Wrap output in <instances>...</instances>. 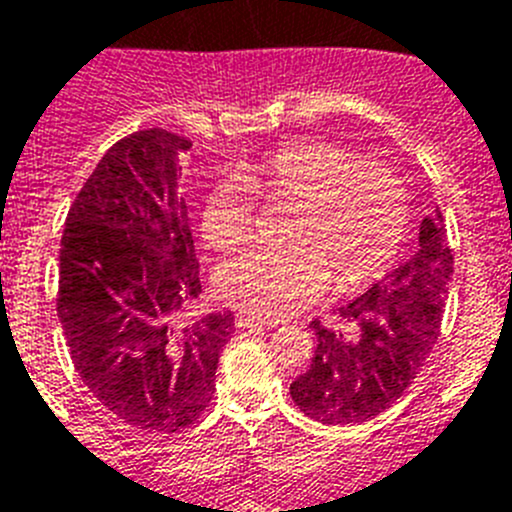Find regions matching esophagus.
I'll list each match as a JSON object with an SVG mask.
<instances>
[{"label":"esophagus","instance_id":"1","mask_svg":"<svg viewBox=\"0 0 512 512\" xmlns=\"http://www.w3.org/2000/svg\"><path fill=\"white\" fill-rule=\"evenodd\" d=\"M235 325H238V328H253V325H269V328H274L277 323L256 318V315H251V312H238V315H235Z\"/></svg>","mask_w":512,"mask_h":512}]
</instances>
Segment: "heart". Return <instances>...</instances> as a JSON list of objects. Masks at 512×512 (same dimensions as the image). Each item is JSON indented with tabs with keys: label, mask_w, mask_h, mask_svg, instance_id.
<instances>
[{
	"label": "heart",
	"mask_w": 512,
	"mask_h": 512,
	"mask_svg": "<svg viewBox=\"0 0 512 512\" xmlns=\"http://www.w3.org/2000/svg\"><path fill=\"white\" fill-rule=\"evenodd\" d=\"M295 205L289 248H251L217 271V292L256 318H287L328 289L372 282L397 259L408 228V192L379 161H354L338 146L297 140L269 156L238 164L212 184L200 225L207 246H241L253 207Z\"/></svg>",
	"instance_id": "heart-1"
}]
</instances>
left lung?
Segmentation results:
<instances>
[{
  "instance_id": "obj_1",
  "label": "left lung",
  "mask_w": 512,
  "mask_h": 512,
  "mask_svg": "<svg viewBox=\"0 0 512 512\" xmlns=\"http://www.w3.org/2000/svg\"><path fill=\"white\" fill-rule=\"evenodd\" d=\"M454 256L441 210L425 215L418 251L364 295L338 307V328L312 320L310 369L289 384L297 408L318 423H364L408 390L436 346Z\"/></svg>"
}]
</instances>
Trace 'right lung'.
<instances>
[{
    "label": "right lung",
    "instance_id": "obj_1",
    "mask_svg": "<svg viewBox=\"0 0 512 512\" xmlns=\"http://www.w3.org/2000/svg\"><path fill=\"white\" fill-rule=\"evenodd\" d=\"M187 138L140 130L104 153L76 194L61 238L58 320L81 382L140 431L200 418L233 312L176 323L202 295L187 202Z\"/></svg>",
    "mask_w": 512,
    "mask_h": 512
}]
</instances>
